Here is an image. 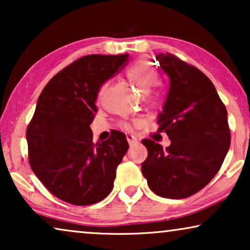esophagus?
Listing matches in <instances>:
<instances>
[{
    "label": "esophagus",
    "mask_w": 250,
    "mask_h": 250,
    "mask_svg": "<svg viewBox=\"0 0 250 250\" xmlns=\"http://www.w3.org/2000/svg\"><path fill=\"white\" fill-rule=\"evenodd\" d=\"M126 139H127V142H128V145L129 146H135V145H138L139 143V141H138V139L135 138L134 135H132V134H127L126 135Z\"/></svg>",
    "instance_id": "obj_1"
}]
</instances>
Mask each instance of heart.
Instances as JSON below:
<instances>
[{
  "instance_id": "1",
  "label": "heart",
  "mask_w": 250,
  "mask_h": 250,
  "mask_svg": "<svg viewBox=\"0 0 250 250\" xmlns=\"http://www.w3.org/2000/svg\"><path fill=\"white\" fill-rule=\"evenodd\" d=\"M126 77L128 81L138 88L140 92H143V98L146 102L150 105H156L160 101L162 94H160L159 88H152V86L158 81V75H157L156 68L151 61L146 58H141L136 60L126 70ZM108 83H104L100 88V94L107 90ZM127 128L128 126L125 125Z\"/></svg>"
}]
</instances>
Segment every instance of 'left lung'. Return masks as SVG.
I'll list each match as a JSON object with an SVG mask.
<instances>
[{
  "instance_id": "left-lung-1",
  "label": "left lung",
  "mask_w": 250,
  "mask_h": 250,
  "mask_svg": "<svg viewBox=\"0 0 250 250\" xmlns=\"http://www.w3.org/2000/svg\"><path fill=\"white\" fill-rule=\"evenodd\" d=\"M156 59L169 77L157 123L170 146L164 149L152 140H143L148 157L141 170L157 196L182 199L206 187L220 170L231 142L228 111L203 71L170 53H160Z\"/></svg>"
}]
</instances>
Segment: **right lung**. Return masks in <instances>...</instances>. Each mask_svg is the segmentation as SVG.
Segmentation results:
<instances>
[{"label":"right lung","mask_w":250,"mask_h":250,"mask_svg":"<svg viewBox=\"0 0 250 250\" xmlns=\"http://www.w3.org/2000/svg\"><path fill=\"white\" fill-rule=\"evenodd\" d=\"M128 54L82 57L51 78L43 88L26 132L29 165L59 199L87 206L114 188L116 168L128 149L115 131L93 143L90 124L98 111L101 85L125 66Z\"/></svg>","instance_id":"1"}]
</instances>
